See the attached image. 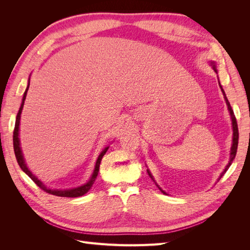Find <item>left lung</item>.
Listing matches in <instances>:
<instances>
[{
    "instance_id": "1",
    "label": "left lung",
    "mask_w": 250,
    "mask_h": 250,
    "mask_svg": "<svg viewBox=\"0 0 250 250\" xmlns=\"http://www.w3.org/2000/svg\"><path fill=\"white\" fill-rule=\"evenodd\" d=\"M210 64L213 65V69H214V71L217 73V70H216V63H215V62H210ZM219 85H220V88H221L222 93H223L224 99H225V101H226V105H228V108H229V110L230 117H231V122H232V144H231V148H230V157H229V162L228 166H226L225 169H224V171L221 173L220 177H219V179H218V180H220V178L224 175L225 172L228 171V170H229V168L230 167V165H231L232 161L234 160V157H236V154H237V149H238V142H239V131H238V124H237L236 117H234L233 110L231 109L230 104H229V100H228V98H226V95H225L224 90H223V88H222V86H221V84H220V82H219ZM147 172H148V174H149V176H150L151 178H152V179H153V181H154L153 176L151 175V173H150V171H149L148 169H147ZM155 184H156V183H155ZM156 186H157V185H156ZM157 187H158V186H157ZM158 188H160V190H161L164 194H167V193H166L165 191H163L160 187H158Z\"/></svg>"
}]
</instances>
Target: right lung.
<instances>
[{
	"instance_id": "add662e5",
	"label": "right lung",
	"mask_w": 250,
	"mask_h": 250,
	"mask_svg": "<svg viewBox=\"0 0 250 250\" xmlns=\"http://www.w3.org/2000/svg\"><path fill=\"white\" fill-rule=\"evenodd\" d=\"M30 85V79L28 81V85L27 88L24 93V96H22V100H21V107L19 109V112L17 115V120H16V126H14V130H13V149H14V153H16V157H17V161L18 164L20 165L21 169L24 171L27 175L31 178L34 183L39 186L42 190H43L44 192H47L49 194L52 195H55V196H59V197H80V196L86 194L89 188L93 187L95 180L98 176V172H99V168H100V164H101V160L102 157L104 156V154L106 153V151L108 149V147L105 148L102 152L100 153V155L98 156L97 158V162H96V166H95V170L93 172V175L92 177L89 178V180L87 181L86 184H84L83 186L77 187V188H70V190H52V188H48L46 186H44L41 180H39L34 174H32V172L30 171L27 167V165L25 163L24 160V156H22L21 153V145H20V139H19V130H20V120H21V113L22 110V107H24V103H25V99H26V96H27V92H28V88Z\"/></svg>"
}]
</instances>
